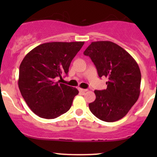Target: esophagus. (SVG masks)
Instances as JSON below:
<instances>
[{
  "label": "esophagus",
  "mask_w": 157,
  "mask_h": 157,
  "mask_svg": "<svg viewBox=\"0 0 157 157\" xmlns=\"http://www.w3.org/2000/svg\"><path fill=\"white\" fill-rule=\"evenodd\" d=\"M78 90H79V91H80V92H82V93L86 92V91H88V89H81V88H78Z\"/></svg>",
  "instance_id": "obj_1"
}]
</instances>
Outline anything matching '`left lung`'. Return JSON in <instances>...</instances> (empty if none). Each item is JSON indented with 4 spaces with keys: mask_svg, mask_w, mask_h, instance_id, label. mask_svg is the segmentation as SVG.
<instances>
[{
    "mask_svg": "<svg viewBox=\"0 0 157 157\" xmlns=\"http://www.w3.org/2000/svg\"><path fill=\"white\" fill-rule=\"evenodd\" d=\"M96 66L100 77L108 78L107 89L95 90L89 109L97 118L115 122L127 114L140 94L141 72L130 54L111 41L92 42L83 52Z\"/></svg>",
    "mask_w": 157,
    "mask_h": 157,
    "instance_id": "8db88e82",
    "label": "left lung"
}]
</instances>
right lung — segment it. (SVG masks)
Here are the masks:
<instances>
[{"instance_id": "add662e5", "label": "right lung", "mask_w": 157, "mask_h": 157, "mask_svg": "<svg viewBox=\"0 0 157 157\" xmlns=\"http://www.w3.org/2000/svg\"><path fill=\"white\" fill-rule=\"evenodd\" d=\"M84 42H52L37 46L20 65L18 87L30 109L40 117L55 119L70 109L78 90L56 82L68 75Z\"/></svg>"}]
</instances>
